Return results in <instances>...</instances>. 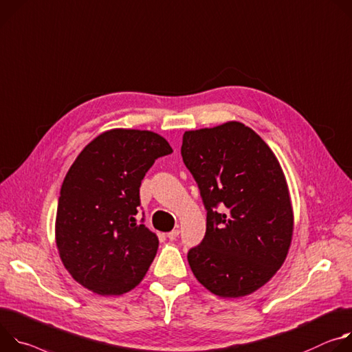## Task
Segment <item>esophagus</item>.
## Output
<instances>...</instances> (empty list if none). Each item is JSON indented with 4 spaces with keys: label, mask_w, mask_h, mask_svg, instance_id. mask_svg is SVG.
Listing matches in <instances>:
<instances>
[{
    "label": "esophagus",
    "mask_w": 352,
    "mask_h": 352,
    "mask_svg": "<svg viewBox=\"0 0 352 352\" xmlns=\"http://www.w3.org/2000/svg\"><path fill=\"white\" fill-rule=\"evenodd\" d=\"M179 233H180V230L179 229H173V230H170L169 233H168V238L170 239V241H175L177 236H179Z\"/></svg>",
    "instance_id": "1"
}]
</instances>
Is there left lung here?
<instances>
[{"instance_id":"8db88e82","label":"left lung","mask_w":352,"mask_h":352,"mask_svg":"<svg viewBox=\"0 0 352 352\" xmlns=\"http://www.w3.org/2000/svg\"><path fill=\"white\" fill-rule=\"evenodd\" d=\"M182 156L207 210L206 236L187 253L192 274L221 298L257 291L285 261L294 232L274 152L252 129L228 122L186 131Z\"/></svg>"}]
</instances>
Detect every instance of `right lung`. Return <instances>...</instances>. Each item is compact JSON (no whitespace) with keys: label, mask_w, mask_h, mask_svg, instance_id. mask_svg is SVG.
<instances>
[{"label":"right lung","mask_w":352,"mask_h":352,"mask_svg":"<svg viewBox=\"0 0 352 352\" xmlns=\"http://www.w3.org/2000/svg\"><path fill=\"white\" fill-rule=\"evenodd\" d=\"M172 152L156 133L113 129L76 156L60 190L56 243L78 284L122 295L142 281L160 241L137 223L140 186L155 160Z\"/></svg>","instance_id":"obj_1"}]
</instances>
